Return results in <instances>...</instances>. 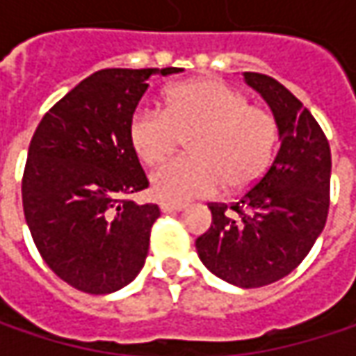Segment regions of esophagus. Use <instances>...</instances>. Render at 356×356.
<instances>
[{
  "mask_svg": "<svg viewBox=\"0 0 356 356\" xmlns=\"http://www.w3.org/2000/svg\"><path fill=\"white\" fill-rule=\"evenodd\" d=\"M186 206L184 204H176V202H160V210L164 213H172V212H182Z\"/></svg>",
  "mask_w": 356,
  "mask_h": 356,
  "instance_id": "34e87169",
  "label": "esophagus"
}]
</instances>
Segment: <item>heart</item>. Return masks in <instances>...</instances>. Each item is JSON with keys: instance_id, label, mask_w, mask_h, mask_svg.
<instances>
[{"instance_id": "1", "label": "heart", "mask_w": 356, "mask_h": 356, "mask_svg": "<svg viewBox=\"0 0 356 356\" xmlns=\"http://www.w3.org/2000/svg\"><path fill=\"white\" fill-rule=\"evenodd\" d=\"M186 140L188 156L152 172L150 190L160 200L186 202L255 184L271 164L280 140L275 117L218 79L174 85L164 108L138 106L129 122V143L146 166L168 158Z\"/></svg>"}]
</instances>
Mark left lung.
I'll return each mask as SVG.
<instances>
[{
  "instance_id": "obj_1",
  "label": "left lung",
  "mask_w": 356,
  "mask_h": 356,
  "mask_svg": "<svg viewBox=\"0 0 356 356\" xmlns=\"http://www.w3.org/2000/svg\"><path fill=\"white\" fill-rule=\"evenodd\" d=\"M280 124V150L269 170L241 198L210 204L212 226L196 239L202 264L243 289L289 275L325 227L331 148L317 120L271 76L243 73Z\"/></svg>"
}]
</instances>
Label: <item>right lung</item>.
I'll return each instance as SVG.
<instances>
[{
  "label": "right lung",
  "instance_id": "1",
  "mask_svg": "<svg viewBox=\"0 0 356 356\" xmlns=\"http://www.w3.org/2000/svg\"><path fill=\"white\" fill-rule=\"evenodd\" d=\"M180 71H97L35 130L21 182L25 222L45 264L79 291L113 293L143 269L160 210L127 198L148 188L129 122L146 81Z\"/></svg>",
  "mask_w": 356,
  "mask_h": 356
}]
</instances>
